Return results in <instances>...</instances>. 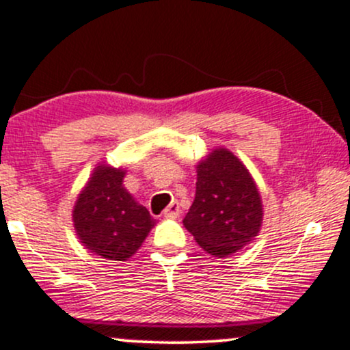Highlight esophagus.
I'll return each mask as SVG.
<instances>
[{"label":"esophagus","instance_id":"esophagus-1","mask_svg":"<svg viewBox=\"0 0 350 350\" xmlns=\"http://www.w3.org/2000/svg\"><path fill=\"white\" fill-rule=\"evenodd\" d=\"M179 214H181V207H179L178 202H171V204L164 209V217L176 219V217H179Z\"/></svg>","mask_w":350,"mask_h":350}]
</instances>
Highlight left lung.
Segmentation results:
<instances>
[{"instance_id": "8db88e82", "label": "left lung", "mask_w": 350, "mask_h": 350, "mask_svg": "<svg viewBox=\"0 0 350 350\" xmlns=\"http://www.w3.org/2000/svg\"><path fill=\"white\" fill-rule=\"evenodd\" d=\"M196 198L183 224L207 254L228 257L251 244L262 226V199L251 172L229 149L196 166Z\"/></svg>"}]
</instances>
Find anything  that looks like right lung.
<instances>
[{
  "label": "right lung",
  "mask_w": 350,
  "mask_h": 350,
  "mask_svg": "<svg viewBox=\"0 0 350 350\" xmlns=\"http://www.w3.org/2000/svg\"><path fill=\"white\" fill-rule=\"evenodd\" d=\"M126 171L98 164L72 207V224L88 251L107 260H128L156 221L122 184Z\"/></svg>",
  "instance_id": "right-lung-1"
}]
</instances>
